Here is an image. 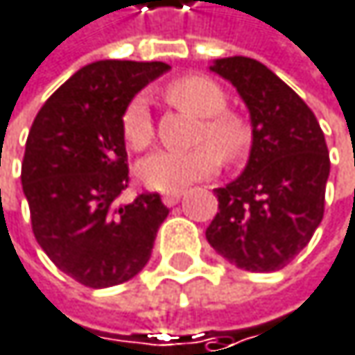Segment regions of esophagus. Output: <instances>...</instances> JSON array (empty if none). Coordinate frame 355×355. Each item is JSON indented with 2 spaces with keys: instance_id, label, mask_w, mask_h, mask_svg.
<instances>
[{
  "instance_id": "esophagus-1",
  "label": "esophagus",
  "mask_w": 355,
  "mask_h": 355,
  "mask_svg": "<svg viewBox=\"0 0 355 355\" xmlns=\"http://www.w3.org/2000/svg\"><path fill=\"white\" fill-rule=\"evenodd\" d=\"M180 198H182V192H180V190H173V192H165V194H163V202H165L167 207L178 205Z\"/></svg>"
}]
</instances>
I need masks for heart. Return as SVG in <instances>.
<instances>
[{
    "instance_id": "heart-1",
    "label": "heart",
    "mask_w": 355,
    "mask_h": 355,
    "mask_svg": "<svg viewBox=\"0 0 355 355\" xmlns=\"http://www.w3.org/2000/svg\"><path fill=\"white\" fill-rule=\"evenodd\" d=\"M167 100L202 116L198 127V140L214 144H200L190 150H157L138 163V178L155 190L173 192L198 180L213 175L219 167V155L224 161H236L249 146V129L232 112L226 110V94L221 87L198 75L175 79L165 89ZM123 138L129 148L144 150L155 138V125L148 102L140 96L129 102L123 112Z\"/></svg>"
}]
</instances>
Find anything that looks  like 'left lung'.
<instances>
[{
    "label": "left lung",
    "instance_id": "obj_1",
    "mask_svg": "<svg viewBox=\"0 0 355 355\" xmlns=\"http://www.w3.org/2000/svg\"><path fill=\"white\" fill-rule=\"evenodd\" d=\"M209 71L236 87L253 140L243 173L215 188L219 205L207 241L241 270L276 272L322 221L331 173L324 134L309 106L266 64L232 56L213 60Z\"/></svg>",
    "mask_w": 355,
    "mask_h": 355
}]
</instances>
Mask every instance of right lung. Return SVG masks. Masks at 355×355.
I'll list each match as a JSON object with an SVG mask.
<instances>
[{
	"mask_svg": "<svg viewBox=\"0 0 355 355\" xmlns=\"http://www.w3.org/2000/svg\"><path fill=\"white\" fill-rule=\"evenodd\" d=\"M169 69L134 60L85 64L48 98L28 131L20 180L33 234L58 270L89 288L134 278L169 215L157 192L116 205L129 184L123 112Z\"/></svg>",
	"mask_w": 355,
	"mask_h": 355,
	"instance_id": "obj_1",
	"label": "right lung"
}]
</instances>
